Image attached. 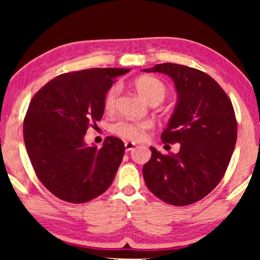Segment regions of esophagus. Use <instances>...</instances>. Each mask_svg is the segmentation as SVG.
<instances>
[{"label": "esophagus", "instance_id": "34e87169", "mask_svg": "<svg viewBox=\"0 0 260 260\" xmlns=\"http://www.w3.org/2000/svg\"><path fill=\"white\" fill-rule=\"evenodd\" d=\"M134 147H135V143L134 142H125L126 151H131Z\"/></svg>", "mask_w": 260, "mask_h": 260}]
</instances>
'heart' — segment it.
Segmentation results:
<instances>
[{"label":"heart","mask_w":260,"mask_h":260,"mask_svg":"<svg viewBox=\"0 0 260 260\" xmlns=\"http://www.w3.org/2000/svg\"><path fill=\"white\" fill-rule=\"evenodd\" d=\"M134 88L136 91L149 103H160L167 94V88L165 83L159 79L151 76H142L135 79ZM118 95H119V87L113 85L105 91L103 99V107L105 111L111 112L116 108ZM152 128V122L149 120L132 121V120H118L111 126L112 133L122 139L136 141L143 138L144 133L148 129Z\"/></svg>","instance_id":"1"}]
</instances>
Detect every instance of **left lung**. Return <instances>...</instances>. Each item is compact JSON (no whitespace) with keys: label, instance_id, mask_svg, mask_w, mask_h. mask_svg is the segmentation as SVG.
I'll return each mask as SVG.
<instances>
[{"label":"left lung","instance_id":"obj_1","mask_svg":"<svg viewBox=\"0 0 260 260\" xmlns=\"http://www.w3.org/2000/svg\"><path fill=\"white\" fill-rule=\"evenodd\" d=\"M144 71L173 79L178 104L161 141L180 143L175 155H162L150 147L144 182L167 204H192L209 195L226 173L237 139L234 108L219 83L200 70L164 63Z\"/></svg>","mask_w":260,"mask_h":260}]
</instances>
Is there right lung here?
<instances>
[{
  "mask_svg": "<svg viewBox=\"0 0 260 260\" xmlns=\"http://www.w3.org/2000/svg\"><path fill=\"white\" fill-rule=\"evenodd\" d=\"M129 69H87L63 73L29 102L24 141L34 172L52 195L73 204L102 195L112 183L125 152L108 136L103 147L86 146L83 136L103 117L104 94Z\"/></svg>",
  "mask_w": 260,
  "mask_h": 260,
  "instance_id": "obj_1",
  "label": "right lung"
}]
</instances>
